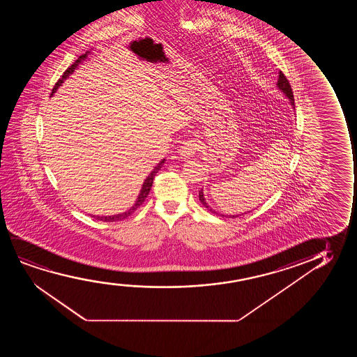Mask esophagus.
<instances>
[{
  "instance_id": "obj_1",
  "label": "esophagus",
  "mask_w": 357,
  "mask_h": 357,
  "mask_svg": "<svg viewBox=\"0 0 357 357\" xmlns=\"http://www.w3.org/2000/svg\"><path fill=\"white\" fill-rule=\"evenodd\" d=\"M197 150H199V144L196 142L195 139H189L183 142L181 150H179V155L183 158H190V157H194Z\"/></svg>"
}]
</instances>
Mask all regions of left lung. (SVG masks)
Segmentation results:
<instances>
[{"instance_id":"left-lung-1","label":"left lung","mask_w":357,"mask_h":357,"mask_svg":"<svg viewBox=\"0 0 357 357\" xmlns=\"http://www.w3.org/2000/svg\"><path fill=\"white\" fill-rule=\"evenodd\" d=\"M277 85H278V88L280 89V90H282L284 93H285V96L290 98V103H291V105L294 106L293 89H291V85H290V83H289V80L287 79V77L284 75L283 72H279V79ZM199 199H200L201 204H202L204 207H206L207 210L211 211L212 213H215V215H220V213H217L215 210H212L210 206H208V204L206 202L202 190L199 191ZM223 215V217H225V215ZM230 217H233V218H234V215H230ZM235 217H236V215H235Z\"/></svg>"}]
</instances>
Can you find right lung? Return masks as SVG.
Returning a JSON list of instances; mask_svg holds the SVG:
<instances>
[{
	"label": "right lung",
	"mask_w": 357,
	"mask_h": 357,
	"mask_svg": "<svg viewBox=\"0 0 357 357\" xmlns=\"http://www.w3.org/2000/svg\"><path fill=\"white\" fill-rule=\"evenodd\" d=\"M86 54H88V52H86V54H82V56H79L78 59H77V61H75V62H74V63L72 64L70 67H68V68L66 69V72H64L63 75H62V78L59 79V82L54 84V89H52V93H51V95H52L54 93H56V90L59 89V86L61 85V84L63 83L64 79L67 78L69 74L73 73L74 69L77 68V66H78V64L80 63L83 59H86ZM163 163H165V160H162V161L160 162V163H158V165H157L155 168H153V171L150 173V176H147L146 179H145L144 184H142L140 194H139V196H137V202H135V205L132 206L130 210H128L127 212H124V213H119V215H108V217H100V215H96L95 218L98 220H102V222H116V220H124V218H127V217H129V215H132L134 211L137 210V207H140V206L144 204V201H145V199H146L147 195H149V192H150V189H151L152 183H153V178H155V176H156L157 172L161 169V167L163 166Z\"/></svg>",
	"instance_id": "1"
}]
</instances>
